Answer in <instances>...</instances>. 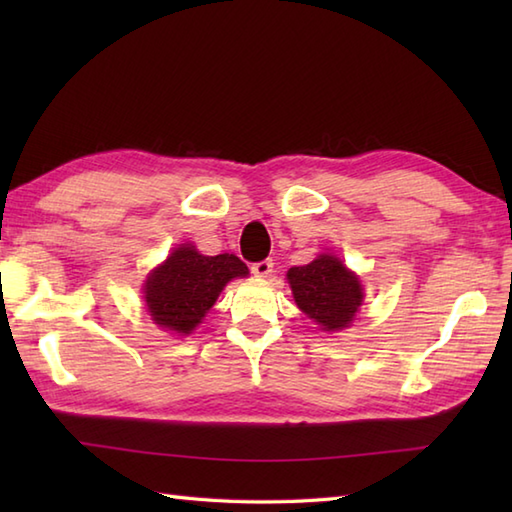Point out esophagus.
Masks as SVG:
<instances>
[{"label":"esophagus","mask_w":512,"mask_h":512,"mask_svg":"<svg viewBox=\"0 0 512 512\" xmlns=\"http://www.w3.org/2000/svg\"><path fill=\"white\" fill-rule=\"evenodd\" d=\"M250 273H253L259 279L270 277V275H273V259H264V262L253 264V266H250Z\"/></svg>","instance_id":"1"}]
</instances>
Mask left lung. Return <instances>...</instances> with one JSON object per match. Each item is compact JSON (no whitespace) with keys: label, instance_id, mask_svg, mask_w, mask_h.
I'll return each instance as SVG.
<instances>
[{"label":"left lung","instance_id":"8db88e82","mask_svg":"<svg viewBox=\"0 0 512 512\" xmlns=\"http://www.w3.org/2000/svg\"><path fill=\"white\" fill-rule=\"evenodd\" d=\"M288 284L299 310L306 312L323 332L347 328L363 303L358 275L347 270L336 255L325 253L306 266L290 268Z\"/></svg>","mask_w":512,"mask_h":512}]
</instances>
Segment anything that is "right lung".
<instances>
[{
  "label": "right lung",
  "instance_id": "right-lung-1",
  "mask_svg": "<svg viewBox=\"0 0 512 512\" xmlns=\"http://www.w3.org/2000/svg\"><path fill=\"white\" fill-rule=\"evenodd\" d=\"M248 268L235 255H202L191 244L180 248L149 273L143 297L158 328L191 334L202 323L228 281L246 277Z\"/></svg>",
  "mask_w": 512,
  "mask_h": 512
}]
</instances>
